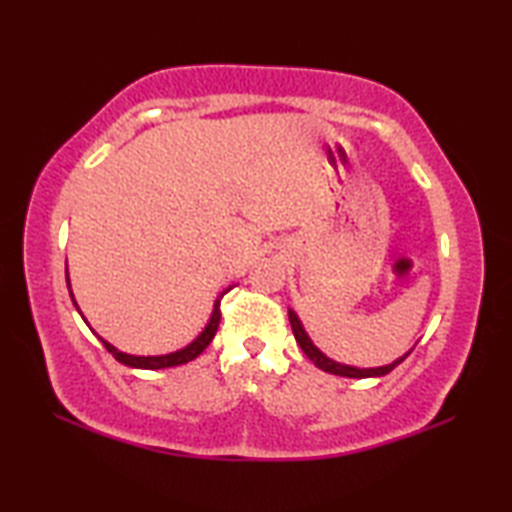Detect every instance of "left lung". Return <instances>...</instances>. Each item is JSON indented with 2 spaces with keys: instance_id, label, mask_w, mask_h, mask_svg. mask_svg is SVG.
I'll return each instance as SVG.
<instances>
[{
  "instance_id": "obj_1",
  "label": "left lung",
  "mask_w": 512,
  "mask_h": 512,
  "mask_svg": "<svg viewBox=\"0 0 512 512\" xmlns=\"http://www.w3.org/2000/svg\"><path fill=\"white\" fill-rule=\"evenodd\" d=\"M289 320H291V329H293V336H296V341H298V345L302 348V352L307 354V357L316 363V366L320 368V370H325V372H332V375H341V377H354V379H366V377H384V375H388V372H391L395 366H400V363L409 357L411 352H406L404 357H400L397 361H393V363H388V366H379V368H354V366H345V363H339V361H334V359H329V357H325L323 352H320L316 345H314V341L309 339L307 336V332H305V327H302V323H300V318H298V314L293 309H289Z\"/></svg>"
}]
</instances>
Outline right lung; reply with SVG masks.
<instances>
[{
    "instance_id": "obj_1",
    "label": "right lung",
    "mask_w": 512,
    "mask_h": 512,
    "mask_svg": "<svg viewBox=\"0 0 512 512\" xmlns=\"http://www.w3.org/2000/svg\"><path fill=\"white\" fill-rule=\"evenodd\" d=\"M69 280V277H67ZM69 284V282H67ZM230 289H225L219 298L214 300V309H212V316H210V323L205 325V329L201 334L196 336V339L189 343V345H185L183 350H178V352H171V354H160V357H135V354H126V352H119L115 345H110L108 341H103V345H106V350L112 354V357H115L119 363H124V366H131V368H142V370H160V368H171V366H183V363H189V361H194L198 354H201L207 345L212 343V339H214V334H216V329H219V323H221V298L225 296V293H228ZM69 296H72V293H69ZM72 300H74V296H72ZM74 305H76V300H74ZM79 309V307H76Z\"/></svg>"
}]
</instances>
